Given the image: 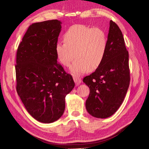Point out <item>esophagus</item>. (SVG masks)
I'll use <instances>...</instances> for the list:
<instances>
[{
    "label": "esophagus",
    "mask_w": 149,
    "mask_h": 149,
    "mask_svg": "<svg viewBox=\"0 0 149 149\" xmlns=\"http://www.w3.org/2000/svg\"><path fill=\"white\" fill-rule=\"evenodd\" d=\"M73 79H74V81L76 84V85H79L81 82V78L78 76H73Z\"/></svg>",
    "instance_id": "34e87169"
}]
</instances>
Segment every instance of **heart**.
<instances>
[{
	"instance_id": "obj_1",
	"label": "heart",
	"mask_w": 149,
	"mask_h": 149,
	"mask_svg": "<svg viewBox=\"0 0 149 149\" xmlns=\"http://www.w3.org/2000/svg\"><path fill=\"white\" fill-rule=\"evenodd\" d=\"M63 38L65 43L56 45V56L65 66H69L76 58L71 68L74 74L94 71L101 65L107 48V35L102 29L73 25L66 30Z\"/></svg>"
}]
</instances>
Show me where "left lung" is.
I'll list each match as a JSON object with an SVG mask.
<instances>
[{
	"instance_id": "1",
	"label": "left lung",
	"mask_w": 149,
	"mask_h": 149,
	"mask_svg": "<svg viewBox=\"0 0 149 149\" xmlns=\"http://www.w3.org/2000/svg\"><path fill=\"white\" fill-rule=\"evenodd\" d=\"M89 88L86 108L97 118L114 114L123 103L130 84L129 53L122 31L110 21L106 56L96 71L83 78Z\"/></svg>"
}]
</instances>
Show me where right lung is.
Masks as SVG:
<instances>
[{
  "label": "right lung",
  "mask_w": 149,
  "mask_h": 149,
  "mask_svg": "<svg viewBox=\"0 0 149 149\" xmlns=\"http://www.w3.org/2000/svg\"><path fill=\"white\" fill-rule=\"evenodd\" d=\"M61 24L51 20L30 25L17 52V92L29 113L43 123L61 118L66 94L74 87L71 75L57 62Z\"/></svg>",
  "instance_id": "add662e5"
}]
</instances>
